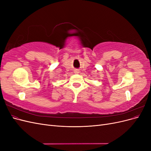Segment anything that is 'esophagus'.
Here are the masks:
<instances>
[{"label": "esophagus", "instance_id": "esophagus-1", "mask_svg": "<svg viewBox=\"0 0 151 151\" xmlns=\"http://www.w3.org/2000/svg\"><path fill=\"white\" fill-rule=\"evenodd\" d=\"M74 73H75V74H79V70H78L77 69H76V70H74Z\"/></svg>", "mask_w": 151, "mask_h": 151}]
</instances>
